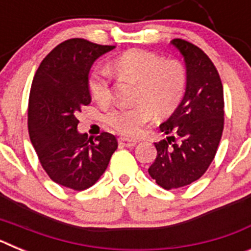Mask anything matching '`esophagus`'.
Returning a JSON list of instances; mask_svg holds the SVG:
<instances>
[{"label": "esophagus", "mask_w": 251, "mask_h": 251, "mask_svg": "<svg viewBox=\"0 0 251 251\" xmlns=\"http://www.w3.org/2000/svg\"><path fill=\"white\" fill-rule=\"evenodd\" d=\"M138 142L132 141V139L128 138H119V145L124 146V147H134Z\"/></svg>", "instance_id": "34e87169"}]
</instances>
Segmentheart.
I'll use <instances>...</instances> for the list:
<instances>
[{
  "instance_id": "obj_1",
  "label": "heart",
  "mask_w": 251,
  "mask_h": 251,
  "mask_svg": "<svg viewBox=\"0 0 251 251\" xmlns=\"http://www.w3.org/2000/svg\"><path fill=\"white\" fill-rule=\"evenodd\" d=\"M128 75L139 81L136 105H114L106 110L105 123L126 137L141 136L158 114H167L181 101L187 85V73L176 59L163 60L154 52L132 50L113 59L108 68L98 66L88 77V88L99 103L112 98V73Z\"/></svg>"
}]
</instances>
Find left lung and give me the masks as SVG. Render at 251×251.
<instances>
[{"label": "left lung", "mask_w": 251, "mask_h": 251, "mask_svg": "<svg viewBox=\"0 0 251 251\" xmlns=\"http://www.w3.org/2000/svg\"><path fill=\"white\" fill-rule=\"evenodd\" d=\"M171 44L185 60L187 85L174 114L159 126L161 132L172 136L154 143L157 157L148 168L166 190L190 185L205 174L224 130L223 83L214 63L186 40L174 39Z\"/></svg>", "instance_id": "obj_1"}]
</instances>
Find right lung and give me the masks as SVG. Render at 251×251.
<instances>
[{"label":"right lung","mask_w":251,"mask_h":251,"mask_svg":"<svg viewBox=\"0 0 251 251\" xmlns=\"http://www.w3.org/2000/svg\"><path fill=\"white\" fill-rule=\"evenodd\" d=\"M115 46L84 39L59 44L41 61L31 85L27 124L39 161L54 182L83 191L108 167L118 142L108 132L95 139L77 132L76 113L92 101L88 75L95 60Z\"/></svg>","instance_id":"1"}]
</instances>
